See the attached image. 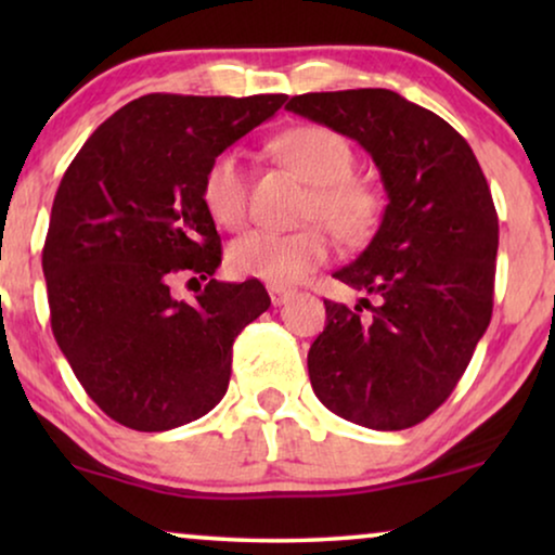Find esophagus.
I'll use <instances>...</instances> for the list:
<instances>
[{
  "label": "esophagus",
  "instance_id": "1",
  "mask_svg": "<svg viewBox=\"0 0 555 555\" xmlns=\"http://www.w3.org/2000/svg\"><path fill=\"white\" fill-rule=\"evenodd\" d=\"M268 291H270L272 306H285V302L295 295V291H291V287H278V285H270Z\"/></svg>",
  "mask_w": 555,
  "mask_h": 555
}]
</instances>
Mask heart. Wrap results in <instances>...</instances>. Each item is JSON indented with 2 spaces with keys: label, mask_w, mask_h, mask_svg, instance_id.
<instances>
[{
  "label": "heart",
  "mask_w": 555,
  "mask_h": 555,
  "mask_svg": "<svg viewBox=\"0 0 555 555\" xmlns=\"http://www.w3.org/2000/svg\"><path fill=\"white\" fill-rule=\"evenodd\" d=\"M280 154L313 184L310 222H325L340 240L363 242L376 230L382 202L374 189L351 179L356 156L344 135L325 126H298L280 139ZM202 202L219 227L234 230L247 215V171L240 151L224 149L211 158L202 179ZM331 257L323 227L298 232L249 230L227 253L234 275L291 287L306 280Z\"/></svg>",
  "instance_id": "heart-1"
}]
</instances>
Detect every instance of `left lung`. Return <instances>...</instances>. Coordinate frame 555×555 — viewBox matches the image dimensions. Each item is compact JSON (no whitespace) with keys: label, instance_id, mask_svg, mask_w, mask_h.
I'll list each match as a JSON object with an SVG mask.
<instances>
[{"label":"left lung","instance_id":"left-lung-1","mask_svg":"<svg viewBox=\"0 0 555 555\" xmlns=\"http://www.w3.org/2000/svg\"><path fill=\"white\" fill-rule=\"evenodd\" d=\"M285 108L366 149L389 199L369 247L333 272L374 302L325 300L310 384L348 422L414 427L444 404L490 325L498 215L488 181L447 120L393 90L306 93Z\"/></svg>","mask_w":555,"mask_h":555}]
</instances>
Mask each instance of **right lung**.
Segmentation results:
<instances>
[{
    "label": "right lung",
    "mask_w": 555,
    "mask_h": 555,
    "mask_svg": "<svg viewBox=\"0 0 555 555\" xmlns=\"http://www.w3.org/2000/svg\"><path fill=\"white\" fill-rule=\"evenodd\" d=\"M285 101L135 98L60 181L42 249L52 333L88 397L124 427L166 431L211 412L230 386L234 338L270 308L260 280L211 278L222 242L202 179ZM179 271L210 280L192 307L170 295Z\"/></svg>",
    "instance_id": "right-lung-1"
}]
</instances>
